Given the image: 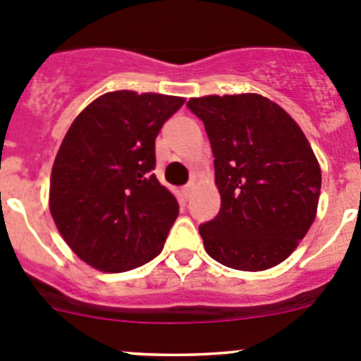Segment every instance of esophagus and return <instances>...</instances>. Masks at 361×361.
Returning <instances> with one entry per match:
<instances>
[{"instance_id":"esophagus-1","label":"esophagus","mask_w":361,"mask_h":361,"mask_svg":"<svg viewBox=\"0 0 361 361\" xmlns=\"http://www.w3.org/2000/svg\"><path fill=\"white\" fill-rule=\"evenodd\" d=\"M192 190H194V183H188V185H185L183 188H181V194H183L185 199H188V197H190Z\"/></svg>"}]
</instances>
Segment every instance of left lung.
I'll use <instances>...</instances> for the list:
<instances>
[{"label": "left lung", "instance_id": "left-lung-1", "mask_svg": "<svg viewBox=\"0 0 361 361\" xmlns=\"http://www.w3.org/2000/svg\"><path fill=\"white\" fill-rule=\"evenodd\" d=\"M221 195L216 216L199 225L207 255L239 271L281 264L314 221L322 171L297 122L258 94L194 97Z\"/></svg>", "mask_w": 361, "mask_h": 361}]
</instances>
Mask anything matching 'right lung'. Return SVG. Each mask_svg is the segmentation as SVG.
Listing matches in <instances>:
<instances>
[{"label":"right lung","instance_id":"obj_1","mask_svg":"<svg viewBox=\"0 0 361 361\" xmlns=\"http://www.w3.org/2000/svg\"><path fill=\"white\" fill-rule=\"evenodd\" d=\"M183 97L116 90L71 123L50 178V213L83 262L126 272L154 260L178 216L155 178V137Z\"/></svg>","mask_w":361,"mask_h":361}]
</instances>
